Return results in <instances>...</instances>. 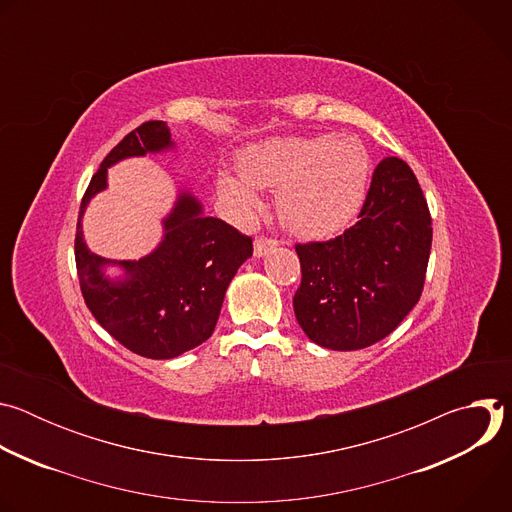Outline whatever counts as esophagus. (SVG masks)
<instances>
[{"label": "esophagus", "mask_w": 512, "mask_h": 512, "mask_svg": "<svg viewBox=\"0 0 512 512\" xmlns=\"http://www.w3.org/2000/svg\"><path fill=\"white\" fill-rule=\"evenodd\" d=\"M275 247H277L275 239H271V237H257L255 239V257H263V255H267Z\"/></svg>", "instance_id": "34e87169"}]
</instances>
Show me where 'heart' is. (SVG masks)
<instances>
[{"instance_id": "heart-1", "label": "heart", "mask_w": 512, "mask_h": 512, "mask_svg": "<svg viewBox=\"0 0 512 512\" xmlns=\"http://www.w3.org/2000/svg\"><path fill=\"white\" fill-rule=\"evenodd\" d=\"M369 168L367 150L352 135L275 137L245 150L241 176H218V192L241 214H249L259 206L255 188H277V212L291 231L328 237L360 210Z\"/></svg>"}]
</instances>
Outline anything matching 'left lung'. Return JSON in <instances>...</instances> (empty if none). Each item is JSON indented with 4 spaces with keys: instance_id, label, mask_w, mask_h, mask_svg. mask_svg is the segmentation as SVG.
<instances>
[{
    "instance_id": "left-lung-1",
    "label": "left lung",
    "mask_w": 512,
    "mask_h": 512,
    "mask_svg": "<svg viewBox=\"0 0 512 512\" xmlns=\"http://www.w3.org/2000/svg\"><path fill=\"white\" fill-rule=\"evenodd\" d=\"M296 251L294 312L312 342L360 350L389 336L421 298L431 251V216L413 170L395 156L381 160L356 225Z\"/></svg>"
}]
</instances>
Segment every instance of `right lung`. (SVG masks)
I'll return each instance as SVG.
<instances>
[{
	"label": "right lung",
	"mask_w": 512,
	"mask_h": 512,
	"mask_svg": "<svg viewBox=\"0 0 512 512\" xmlns=\"http://www.w3.org/2000/svg\"><path fill=\"white\" fill-rule=\"evenodd\" d=\"M172 148L164 121H145L127 133L91 178L75 239L81 291L95 320L131 352L156 360L180 356L212 336L231 279L253 255L251 237L221 218L206 216L190 192L178 194L162 221L164 239L150 255L111 261L89 251L81 218L91 198L107 188V168ZM107 264H119L124 275L107 278Z\"/></svg>",
	"instance_id": "right-lung-1"
}]
</instances>
